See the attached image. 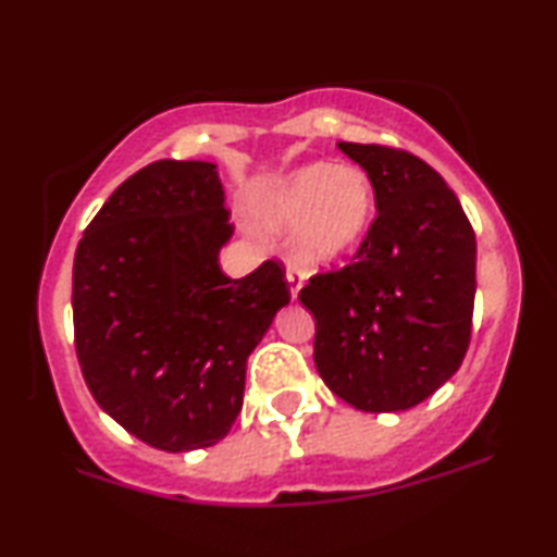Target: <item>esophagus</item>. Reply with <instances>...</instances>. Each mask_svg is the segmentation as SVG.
Here are the masks:
<instances>
[{
  "label": "esophagus",
  "mask_w": 557,
  "mask_h": 557,
  "mask_svg": "<svg viewBox=\"0 0 557 557\" xmlns=\"http://www.w3.org/2000/svg\"><path fill=\"white\" fill-rule=\"evenodd\" d=\"M304 280H306L304 272L296 270V267H287V283H290V298L293 300L298 298L300 287H304Z\"/></svg>",
  "instance_id": "1"
}]
</instances>
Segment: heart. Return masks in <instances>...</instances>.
<instances>
[{
  "instance_id": "obj_1",
  "label": "heart",
  "mask_w": 557,
  "mask_h": 557,
  "mask_svg": "<svg viewBox=\"0 0 557 557\" xmlns=\"http://www.w3.org/2000/svg\"><path fill=\"white\" fill-rule=\"evenodd\" d=\"M259 222L290 234V253L300 267H327L367 238L374 216V185L350 164L314 162L285 175L261 201Z\"/></svg>"
}]
</instances>
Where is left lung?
<instances>
[{"label":"left lung","mask_w":557,"mask_h":557,"mask_svg":"<svg viewBox=\"0 0 557 557\" xmlns=\"http://www.w3.org/2000/svg\"><path fill=\"white\" fill-rule=\"evenodd\" d=\"M337 146L367 170L376 216L348 267L314 274L298 293L317 319V372L359 411H406L443 387L469 348L474 227L419 157Z\"/></svg>","instance_id":"left-lung-1"}]
</instances>
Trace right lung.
Listing matches in <instances>:
<instances>
[{
  "mask_svg": "<svg viewBox=\"0 0 557 557\" xmlns=\"http://www.w3.org/2000/svg\"><path fill=\"white\" fill-rule=\"evenodd\" d=\"M233 235L216 164L159 159L86 227L73 264L75 354L110 417L157 450L220 443L238 419L246 361L290 300L264 261L230 280Z\"/></svg>",
  "mask_w": 557,
  "mask_h": 557,
  "instance_id": "right-lung-1",
  "label": "right lung"
}]
</instances>
